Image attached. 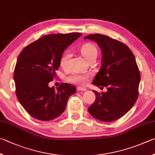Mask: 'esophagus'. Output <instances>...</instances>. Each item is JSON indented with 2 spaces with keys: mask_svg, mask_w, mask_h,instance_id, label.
<instances>
[{
  "mask_svg": "<svg viewBox=\"0 0 155 155\" xmlns=\"http://www.w3.org/2000/svg\"><path fill=\"white\" fill-rule=\"evenodd\" d=\"M77 90L78 91H86V88H83V87H78L77 88Z\"/></svg>",
  "mask_w": 155,
  "mask_h": 155,
  "instance_id": "1",
  "label": "esophagus"
}]
</instances>
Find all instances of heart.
Instances as JSON below:
<instances>
[{
    "instance_id": "b5f03b06",
    "label": "heart",
    "mask_w": 155,
    "mask_h": 155,
    "mask_svg": "<svg viewBox=\"0 0 155 155\" xmlns=\"http://www.w3.org/2000/svg\"><path fill=\"white\" fill-rule=\"evenodd\" d=\"M81 53H82L85 59L89 61L91 58H97V48L93 44L87 43L82 46V48H81ZM70 57L71 53L69 51H65L61 56V59H60V65H61L62 69H67V68ZM89 76L90 75L88 74H77V73H74V74L70 75L68 78L67 80L71 83L84 85L87 82Z\"/></svg>"
}]
</instances>
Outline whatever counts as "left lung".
<instances>
[{
  "mask_svg": "<svg viewBox=\"0 0 155 155\" xmlns=\"http://www.w3.org/2000/svg\"><path fill=\"white\" fill-rule=\"evenodd\" d=\"M84 39L96 41L102 52L101 67L93 84L105 86L107 91L96 95L88 112L97 120L111 122L127 114L139 94L140 73L131 50L118 40L101 34L89 35Z\"/></svg>",
  "mask_w": 155,
  "mask_h": 155,
  "instance_id": "obj_1",
  "label": "left lung"
}]
</instances>
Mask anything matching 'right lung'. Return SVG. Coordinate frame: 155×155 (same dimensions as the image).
<instances>
[{
    "mask_svg": "<svg viewBox=\"0 0 155 155\" xmlns=\"http://www.w3.org/2000/svg\"><path fill=\"white\" fill-rule=\"evenodd\" d=\"M82 34L45 35L24 48L16 62L13 79L20 104L30 115L48 121L61 115L76 88L61 84L57 90L49 87L60 67V59L68 46Z\"/></svg>",
    "mask_w": 155,
    "mask_h": 155,
    "instance_id": "right-lung-1",
    "label": "right lung"
}]
</instances>
